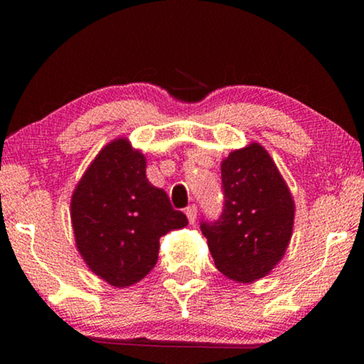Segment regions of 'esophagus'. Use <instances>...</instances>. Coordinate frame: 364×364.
I'll return each instance as SVG.
<instances>
[{"label": "esophagus", "instance_id": "1", "mask_svg": "<svg viewBox=\"0 0 364 364\" xmlns=\"http://www.w3.org/2000/svg\"><path fill=\"white\" fill-rule=\"evenodd\" d=\"M186 215L188 218V222L196 223V220H197V205H188L187 210H186Z\"/></svg>", "mask_w": 364, "mask_h": 364}]
</instances>
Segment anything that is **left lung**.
<instances>
[{"label":"left lung","instance_id":"1","mask_svg":"<svg viewBox=\"0 0 364 364\" xmlns=\"http://www.w3.org/2000/svg\"><path fill=\"white\" fill-rule=\"evenodd\" d=\"M223 212L202 222L215 267L235 282L263 278L290 243L295 203L275 162L260 144L228 154L222 162Z\"/></svg>","mask_w":364,"mask_h":364}]
</instances>
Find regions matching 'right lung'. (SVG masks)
Wrapping results in <instances>:
<instances>
[{
	"label": "right lung",
	"instance_id": "right-lung-1",
	"mask_svg": "<svg viewBox=\"0 0 364 364\" xmlns=\"http://www.w3.org/2000/svg\"><path fill=\"white\" fill-rule=\"evenodd\" d=\"M76 247L92 273L124 288L156 267L159 238L188 223L146 177V157L127 139L109 142L71 198Z\"/></svg>",
	"mask_w": 364,
	"mask_h": 364
}]
</instances>
